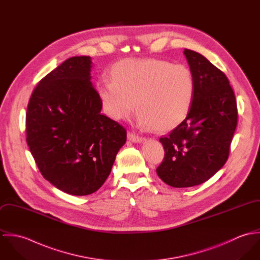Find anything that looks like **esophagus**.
<instances>
[{
    "instance_id": "obj_1",
    "label": "esophagus",
    "mask_w": 260,
    "mask_h": 260,
    "mask_svg": "<svg viewBox=\"0 0 260 260\" xmlns=\"http://www.w3.org/2000/svg\"><path fill=\"white\" fill-rule=\"evenodd\" d=\"M127 137H128V139H129L131 142H134V143H141V142L144 140L143 137L138 136V135H135V134L132 133V132H129Z\"/></svg>"
}]
</instances>
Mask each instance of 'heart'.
Here are the masks:
<instances>
[{"instance_id": "heart-1", "label": "heart", "mask_w": 260, "mask_h": 260, "mask_svg": "<svg viewBox=\"0 0 260 260\" xmlns=\"http://www.w3.org/2000/svg\"><path fill=\"white\" fill-rule=\"evenodd\" d=\"M101 78L96 91L102 110L112 120L129 117L135 108L139 123L160 133L176 128L191 108L195 82L183 65L159 59H125Z\"/></svg>"}]
</instances>
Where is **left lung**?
<instances>
[{"mask_svg": "<svg viewBox=\"0 0 260 260\" xmlns=\"http://www.w3.org/2000/svg\"><path fill=\"white\" fill-rule=\"evenodd\" d=\"M195 82V94L185 119L166 137L157 167L166 184L184 188L211 178L228 159L237 125V105L227 77L204 56L184 50Z\"/></svg>", "mask_w": 260, "mask_h": 260, "instance_id": "obj_1", "label": "left lung"}]
</instances>
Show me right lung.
Returning a JSON list of instances; mask_svg holds the SVG:
<instances>
[{"label":"right lung","mask_w":260,"mask_h":260,"mask_svg":"<svg viewBox=\"0 0 260 260\" xmlns=\"http://www.w3.org/2000/svg\"><path fill=\"white\" fill-rule=\"evenodd\" d=\"M91 58L72 57L34 89L26 114L27 143L43 177L77 196L104 184L126 129L102 115L91 83Z\"/></svg>","instance_id":"1"}]
</instances>
